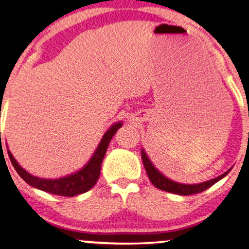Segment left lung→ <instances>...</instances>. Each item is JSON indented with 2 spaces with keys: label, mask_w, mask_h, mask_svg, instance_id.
Returning <instances> with one entry per match:
<instances>
[{
  "label": "left lung",
  "mask_w": 249,
  "mask_h": 249,
  "mask_svg": "<svg viewBox=\"0 0 249 249\" xmlns=\"http://www.w3.org/2000/svg\"><path fill=\"white\" fill-rule=\"evenodd\" d=\"M142 159L144 162L145 170L148 176V179L157 188L161 191H166V192L174 193V194H180V196H191V194H196L200 192H204L205 190L213 186L215 182H218L220 179H222L230 171L225 172L221 176H219L218 178H214L212 180H208L206 182H201V184L196 185H184V184H178V182H174L172 180L165 178L162 174L159 172L157 168H154L152 162L150 161V159L147 158L146 153L144 152V150H142Z\"/></svg>",
  "instance_id": "left-lung-1"
}]
</instances>
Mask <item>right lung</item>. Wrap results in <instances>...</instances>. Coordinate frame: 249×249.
Listing matches in <instances>:
<instances>
[{
	"label": "right lung",
	"mask_w": 249,
	"mask_h": 249,
	"mask_svg": "<svg viewBox=\"0 0 249 249\" xmlns=\"http://www.w3.org/2000/svg\"><path fill=\"white\" fill-rule=\"evenodd\" d=\"M121 126L122 123H117V124L112 125L105 132L104 137H103L101 142H99L98 147H97L95 154L92 156L91 160L88 162L87 166L75 174H71L69 177H64V178L61 179H41L31 176V174L24 171L23 168L17 164V161L13 157V154L10 153V151H8V156H9L11 164H13L16 172L30 186L38 188V190L44 191V192L56 194V196H75L77 194L88 192L89 190H91L96 185L97 180L99 178L102 162L103 159H104L108 144H110L113 134L117 132V130Z\"/></svg>",
	"instance_id": "right-lung-1"
}]
</instances>
